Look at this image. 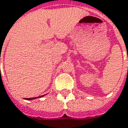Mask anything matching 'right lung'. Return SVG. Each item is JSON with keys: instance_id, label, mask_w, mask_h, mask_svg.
Listing matches in <instances>:
<instances>
[{"instance_id": "right-lung-1", "label": "right lung", "mask_w": 128, "mask_h": 128, "mask_svg": "<svg viewBox=\"0 0 128 128\" xmlns=\"http://www.w3.org/2000/svg\"><path fill=\"white\" fill-rule=\"evenodd\" d=\"M42 96H39V97H42ZM39 98V97H36V98H26L27 100H33V99H35V98Z\"/></svg>"}]
</instances>
